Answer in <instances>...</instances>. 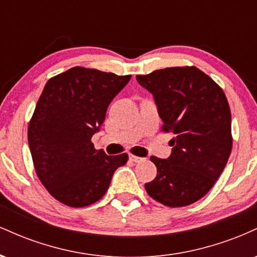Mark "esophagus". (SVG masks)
<instances>
[{"label": "esophagus", "mask_w": 257, "mask_h": 257, "mask_svg": "<svg viewBox=\"0 0 257 257\" xmlns=\"http://www.w3.org/2000/svg\"><path fill=\"white\" fill-rule=\"evenodd\" d=\"M129 159H131L132 162H134V163H140V162L144 161V158L138 157V156H134V155H129Z\"/></svg>", "instance_id": "esophagus-1"}]
</instances>
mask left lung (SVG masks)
I'll list each match as a JSON object with an SVG mask.
<instances>
[{"mask_svg":"<svg viewBox=\"0 0 257 257\" xmlns=\"http://www.w3.org/2000/svg\"><path fill=\"white\" fill-rule=\"evenodd\" d=\"M155 98L162 131L172 133V155L152 156L157 176L145 184L150 197L172 208L210 191L232 151L231 110L217 83L194 66L167 67L137 76Z\"/></svg>","mask_w":257,"mask_h":257,"instance_id":"obj_1","label":"left lung"}]
</instances>
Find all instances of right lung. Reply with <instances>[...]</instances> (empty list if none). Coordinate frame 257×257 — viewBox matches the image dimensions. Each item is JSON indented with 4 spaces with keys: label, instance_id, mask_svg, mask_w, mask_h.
Here are the masks:
<instances>
[{
    "label": "right lung",
    "instance_id": "right-lung-1",
    "mask_svg": "<svg viewBox=\"0 0 257 257\" xmlns=\"http://www.w3.org/2000/svg\"><path fill=\"white\" fill-rule=\"evenodd\" d=\"M132 76L76 66L47 82L28 128L35 170L49 193L65 205L98 202L128 155L107 156L91 137L106 110Z\"/></svg>",
    "mask_w": 257,
    "mask_h": 257
}]
</instances>
